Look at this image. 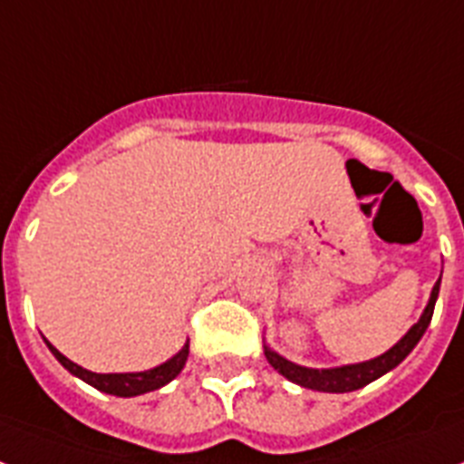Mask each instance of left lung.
<instances>
[{
  "mask_svg": "<svg viewBox=\"0 0 464 464\" xmlns=\"http://www.w3.org/2000/svg\"><path fill=\"white\" fill-rule=\"evenodd\" d=\"M440 278L431 288V295H429V303L421 312V317L417 319V324L410 326V331L401 341L395 343L393 348H389L383 355L374 357V360H367V362L357 364H343V367H329V369H314V367H303V364H295L291 360H285L284 355H278L276 350H271L265 343V355L269 360V364L276 369L278 374L285 376L288 382L303 386V389L310 391H322V393H350V391H357L367 386V383L376 382L379 376L389 374L391 369H395L398 364L405 360V357L415 350V345L420 343V338L424 336V331L429 329V322H431V314H434L436 297H439Z\"/></svg>",
  "mask_w": 464,
  "mask_h": 464,
  "instance_id": "1",
  "label": "left lung"
}]
</instances>
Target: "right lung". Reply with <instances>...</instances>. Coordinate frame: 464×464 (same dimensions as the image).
Segmentation results:
<instances>
[{
    "instance_id": "1",
    "label": "right lung",
    "mask_w": 464,
    "mask_h": 464,
    "mask_svg": "<svg viewBox=\"0 0 464 464\" xmlns=\"http://www.w3.org/2000/svg\"><path fill=\"white\" fill-rule=\"evenodd\" d=\"M47 348L52 350V355L62 362L63 369H69L71 374L82 379L85 383H90L92 389L102 391V393L119 395V398H133V395L150 393V391H157L161 386H167L169 382H173L176 376L180 374V369L186 367L188 353H190V345H186L176 353L173 357H169L167 362L157 364L152 369H145V372H123V374H97V372H90V369L81 367V364L71 362L69 357L62 355L59 350L52 345V343L44 338Z\"/></svg>"
}]
</instances>
